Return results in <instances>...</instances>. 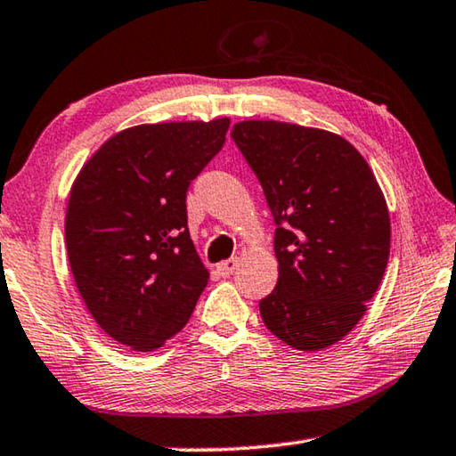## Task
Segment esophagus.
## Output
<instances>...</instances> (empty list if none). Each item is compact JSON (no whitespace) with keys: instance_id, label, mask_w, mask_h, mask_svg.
Segmentation results:
<instances>
[{"instance_id":"obj_1","label":"esophagus","mask_w":456,"mask_h":456,"mask_svg":"<svg viewBox=\"0 0 456 456\" xmlns=\"http://www.w3.org/2000/svg\"><path fill=\"white\" fill-rule=\"evenodd\" d=\"M237 265H240V259L231 257V259H225V262H221L219 265H216V270H219L221 276H231V273L237 270Z\"/></svg>"}]
</instances>
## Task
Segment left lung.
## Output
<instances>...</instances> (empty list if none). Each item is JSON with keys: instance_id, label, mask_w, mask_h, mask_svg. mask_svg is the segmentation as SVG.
<instances>
[{"instance_id": "1", "label": "left lung", "mask_w": 456, "mask_h": 456, "mask_svg": "<svg viewBox=\"0 0 456 456\" xmlns=\"http://www.w3.org/2000/svg\"><path fill=\"white\" fill-rule=\"evenodd\" d=\"M231 135L278 225V284L259 302L264 324L298 351L327 349L355 329L384 278V192L357 148L327 129L248 119Z\"/></svg>"}]
</instances>
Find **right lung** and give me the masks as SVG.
Instances as JSON below:
<instances>
[{
  "label": "right lung",
  "mask_w": 456,
  "mask_h": 456,
  "mask_svg": "<svg viewBox=\"0 0 456 456\" xmlns=\"http://www.w3.org/2000/svg\"><path fill=\"white\" fill-rule=\"evenodd\" d=\"M229 118L121 129L70 186L64 240L93 319L132 351L189 322L208 281L186 227V191L225 143Z\"/></svg>",
  "instance_id": "right-lung-1"
}]
</instances>
